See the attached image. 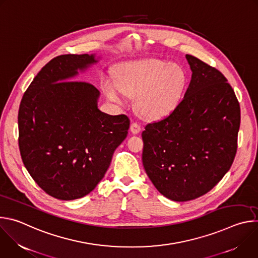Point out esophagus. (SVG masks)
I'll use <instances>...</instances> for the list:
<instances>
[{
  "instance_id": "esophagus-1",
  "label": "esophagus",
  "mask_w": 258,
  "mask_h": 258,
  "mask_svg": "<svg viewBox=\"0 0 258 258\" xmlns=\"http://www.w3.org/2000/svg\"><path fill=\"white\" fill-rule=\"evenodd\" d=\"M131 132L133 133V134H135V135H137V134H139L140 132H141V125H140V123H138V122H133L132 124H131Z\"/></svg>"
}]
</instances>
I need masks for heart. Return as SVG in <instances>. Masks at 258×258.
Here are the masks:
<instances>
[{
	"mask_svg": "<svg viewBox=\"0 0 258 258\" xmlns=\"http://www.w3.org/2000/svg\"><path fill=\"white\" fill-rule=\"evenodd\" d=\"M118 82L107 79V97L124 103L127 95H136L138 111L147 118L169 114L180 103L188 84V75L181 65L161 59H145L123 64Z\"/></svg>",
	"mask_w": 258,
	"mask_h": 258,
	"instance_id": "obj_1",
	"label": "heart"
}]
</instances>
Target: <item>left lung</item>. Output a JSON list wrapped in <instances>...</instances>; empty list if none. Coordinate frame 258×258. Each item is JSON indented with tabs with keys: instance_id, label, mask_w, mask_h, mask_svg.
<instances>
[{
	"instance_id": "obj_1",
	"label": "left lung",
	"mask_w": 258,
	"mask_h": 258,
	"mask_svg": "<svg viewBox=\"0 0 258 258\" xmlns=\"http://www.w3.org/2000/svg\"><path fill=\"white\" fill-rule=\"evenodd\" d=\"M192 78L180 103L142 133L143 165L166 198L185 202L209 192L237 152L240 105L224 75L186 55Z\"/></svg>"
}]
</instances>
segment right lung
<instances>
[{"label":"right lung","mask_w":258,"mask_h":258,"mask_svg":"<svg viewBox=\"0 0 258 258\" xmlns=\"http://www.w3.org/2000/svg\"><path fill=\"white\" fill-rule=\"evenodd\" d=\"M97 62L94 54L57 56L20 102L18 143L24 166L47 194L60 200L91 193L127 136L126 115L102 112L98 89L71 81Z\"/></svg>","instance_id":"obj_1"}]
</instances>
